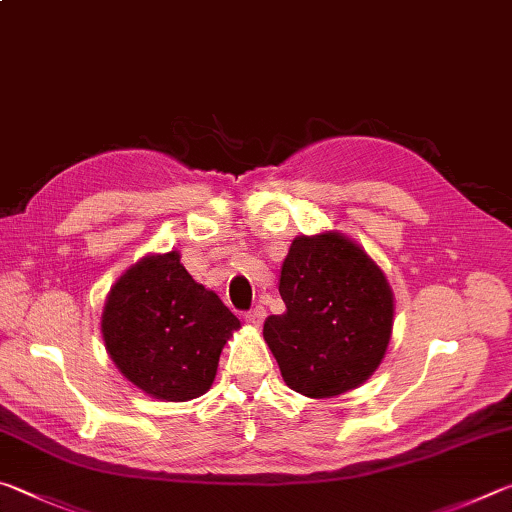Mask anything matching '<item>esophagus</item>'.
<instances>
[{
	"mask_svg": "<svg viewBox=\"0 0 512 512\" xmlns=\"http://www.w3.org/2000/svg\"><path fill=\"white\" fill-rule=\"evenodd\" d=\"M244 318H246V323H248V325H255V327H259V325L264 323V318H266V309H264L262 305H257L255 309L246 311Z\"/></svg>",
	"mask_w": 512,
	"mask_h": 512,
	"instance_id": "1",
	"label": "esophagus"
}]
</instances>
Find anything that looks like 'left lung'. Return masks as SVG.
Returning a JSON list of instances; mask_svg holds the SVG:
<instances>
[{
    "label": "left lung",
    "mask_w": 512,
    "mask_h": 512,
    "mask_svg": "<svg viewBox=\"0 0 512 512\" xmlns=\"http://www.w3.org/2000/svg\"><path fill=\"white\" fill-rule=\"evenodd\" d=\"M287 311L264 339L291 391L334 397L363 384L391 341L393 293L379 266L336 232L296 237L280 271Z\"/></svg>",
    "instance_id": "left-lung-1"
}]
</instances>
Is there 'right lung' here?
<instances>
[{
  "instance_id": "right-lung-1",
  "label": "right lung",
  "mask_w": 512,
  "mask_h": 512,
  "mask_svg": "<svg viewBox=\"0 0 512 512\" xmlns=\"http://www.w3.org/2000/svg\"><path fill=\"white\" fill-rule=\"evenodd\" d=\"M239 318L180 264L151 255L121 275L101 332L124 377L155 400L187 402L212 386L221 350Z\"/></svg>"
}]
</instances>
